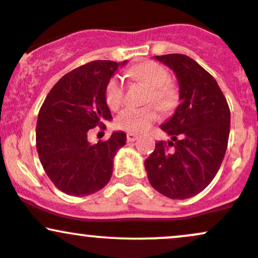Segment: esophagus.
Returning a JSON list of instances; mask_svg holds the SVG:
<instances>
[{
    "label": "esophagus",
    "mask_w": 258,
    "mask_h": 258,
    "mask_svg": "<svg viewBox=\"0 0 258 258\" xmlns=\"http://www.w3.org/2000/svg\"><path fill=\"white\" fill-rule=\"evenodd\" d=\"M138 136L135 133H127V142H135Z\"/></svg>",
    "instance_id": "esophagus-1"
}]
</instances>
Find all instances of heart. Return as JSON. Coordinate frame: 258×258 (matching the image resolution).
Here are the masks:
<instances>
[{
    "label": "heart",
    "instance_id": "b5f03b06",
    "mask_svg": "<svg viewBox=\"0 0 258 258\" xmlns=\"http://www.w3.org/2000/svg\"><path fill=\"white\" fill-rule=\"evenodd\" d=\"M128 75L132 80L142 82L150 88L148 100L158 104L162 110L171 109L177 103L178 94L170 84V74L162 65L155 61H144L130 69ZM125 90L122 80L115 76L109 81L105 91L106 104L110 109H117L122 104ZM159 119V112L155 106L133 108L127 106L119 112L115 119L117 128L131 133H142Z\"/></svg>",
    "mask_w": 258,
    "mask_h": 258
}]
</instances>
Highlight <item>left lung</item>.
I'll use <instances>...</instances> for the list:
<instances>
[{
    "label": "left lung",
    "mask_w": 258,
    "mask_h": 258,
    "mask_svg": "<svg viewBox=\"0 0 258 258\" xmlns=\"http://www.w3.org/2000/svg\"><path fill=\"white\" fill-rule=\"evenodd\" d=\"M155 59L176 74L180 104L160 126L171 141L158 142L144 166L159 193L188 199L203 191L220 170L229 138L230 110L214 76L194 59L184 54Z\"/></svg>",
    "instance_id": "8db88e82"
}]
</instances>
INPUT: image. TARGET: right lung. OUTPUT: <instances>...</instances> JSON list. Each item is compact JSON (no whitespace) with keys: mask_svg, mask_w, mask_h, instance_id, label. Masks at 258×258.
<instances>
[{"mask_svg":"<svg viewBox=\"0 0 258 258\" xmlns=\"http://www.w3.org/2000/svg\"><path fill=\"white\" fill-rule=\"evenodd\" d=\"M126 61L94 60L68 73L47 94L37 117L36 149L41 165L59 190L73 197L91 195L108 184L112 161L126 144L125 132L91 144L92 128L111 120L105 91Z\"/></svg>","mask_w":258,"mask_h":258,"instance_id":"obj_1","label":"right lung"}]
</instances>
